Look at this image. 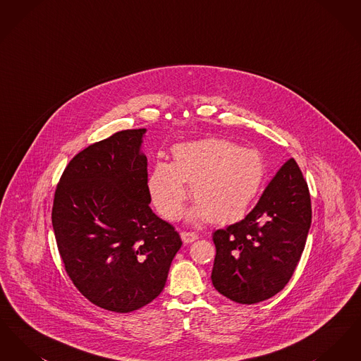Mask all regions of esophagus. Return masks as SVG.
I'll list each match as a JSON object with an SVG mask.
<instances>
[{
    "label": "esophagus",
    "mask_w": 361,
    "mask_h": 361,
    "mask_svg": "<svg viewBox=\"0 0 361 361\" xmlns=\"http://www.w3.org/2000/svg\"><path fill=\"white\" fill-rule=\"evenodd\" d=\"M180 235H181V240H183L184 243H190V242H193V240H196L199 238L197 234L189 233V231H183Z\"/></svg>",
    "instance_id": "34e87169"
}]
</instances>
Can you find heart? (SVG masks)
<instances>
[{"label":"heart","instance_id":"b5f03b06","mask_svg":"<svg viewBox=\"0 0 361 361\" xmlns=\"http://www.w3.org/2000/svg\"><path fill=\"white\" fill-rule=\"evenodd\" d=\"M173 161L158 162L149 176V192L168 221L181 215L187 197L195 202L190 221L227 224L240 218L257 195L265 164L257 150L219 137L178 143Z\"/></svg>","mask_w":361,"mask_h":361}]
</instances>
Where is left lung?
Returning <instances> with one entry per match:
<instances>
[{
    "label": "left lung",
    "mask_w": 361,
    "mask_h": 361,
    "mask_svg": "<svg viewBox=\"0 0 361 361\" xmlns=\"http://www.w3.org/2000/svg\"><path fill=\"white\" fill-rule=\"evenodd\" d=\"M310 226L309 187L291 158L245 219L214 233L211 280L216 291L240 305L275 296L293 275Z\"/></svg>",
    "instance_id": "obj_1"
}]
</instances>
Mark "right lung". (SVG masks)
Listing matches in <instances>:
<instances>
[{"mask_svg":"<svg viewBox=\"0 0 361 361\" xmlns=\"http://www.w3.org/2000/svg\"><path fill=\"white\" fill-rule=\"evenodd\" d=\"M146 128L96 142L69 162L52 227L71 281L93 305L130 312L162 292L183 242L150 208Z\"/></svg>","mask_w":361,"mask_h":361,"instance_id":"add662e5","label":"right lung"}]
</instances>
